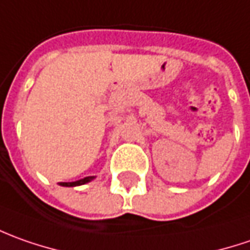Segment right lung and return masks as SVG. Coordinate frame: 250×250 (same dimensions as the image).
<instances>
[{"label": "right lung", "mask_w": 250, "mask_h": 250, "mask_svg": "<svg viewBox=\"0 0 250 250\" xmlns=\"http://www.w3.org/2000/svg\"><path fill=\"white\" fill-rule=\"evenodd\" d=\"M94 178H95L94 176L85 177V178H82V180H79V181H73V183H59V185H62V187H77V185L87 184V183L92 181Z\"/></svg>", "instance_id": "1"}]
</instances>
